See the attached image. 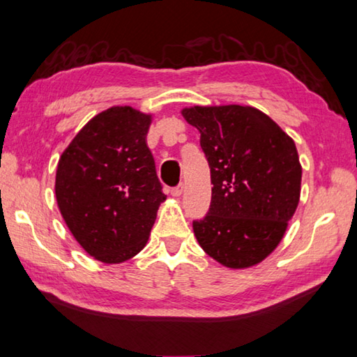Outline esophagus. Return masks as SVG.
<instances>
[{
    "mask_svg": "<svg viewBox=\"0 0 357 357\" xmlns=\"http://www.w3.org/2000/svg\"><path fill=\"white\" fill-rule=\"evenodd\" d=\"M183 192H184V185L179 184L178 187H173V188H172V197L179 198L181 195H183Z\"/></svg>",
    "mask_w": 357,
    "mask_h": 357,
    "instance_id": "34e87169",
    "label": "esophagus"
}]
</instances>
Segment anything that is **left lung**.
I'll list each match as a JSON object with an SVG mask.
<instances>
[{"label": "left lung", "instance_id": "obj_1", "mask_svg": "<svg viewBox=\"0 0 357 357\" xmlns=\"http://www.w3.org/2000/svg\"><path fill=\"white\" fill-rule=\"evenodd\" d=\"M181 114L199 131L213 184L211 208L193 221L195 236L222 266L252 268L280 244L298 206L296 142L249 105H195Z\"/></svg>", "mask_w": 357, "mask_h": 357}]
</instances>
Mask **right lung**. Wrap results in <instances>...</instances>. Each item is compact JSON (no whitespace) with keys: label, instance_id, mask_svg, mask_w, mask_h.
<instances>
[{"label":"right lung","instance_id":"obj_1","mask_svg":"<svg viewBox=\"0 0 357 357\" xmlns=\"http://www.w3.org/2000/svg\"><path fill=\"white\" fill-rule=\"evenodd\" d=\"M153 114L111 107L96 114L61 153L55 198L77 243L117 264L145 248L162 193L146 145Z\"/></svg>","mask_w":357,"mask_h":357}]
</instances>
